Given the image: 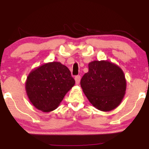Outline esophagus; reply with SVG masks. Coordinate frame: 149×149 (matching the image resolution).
<instances>
[{
    "instance_id": "obj_1",
    "label": "esophagus",
    "mask_w": 149,
    "mask_h": 149,
    "mask_svg": "<svg viewBox=\"0 0 149 149\" xmlns=\"http://www.w3.org/2000/svg\"><path fill=\"white\" fill-rule=\"evenodd\" d=\"M75 80H76V83L77 85H78L80 83V76H76L75 77Z\"/></svg>"
}]
</instances>
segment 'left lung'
<instances>
[{
    "label": "left lung",
    "mask_w": 149,
    "mask_h": 149,
    "mask_svg": "<svg viewBox=\"0 0 149 149\" xmlns=\"http://www.w3.org/2000/svg\"><path fill=\"white\" fill-rule=\"evenodd\" d=\"M88 68V72L80 80V86L89 102L102 111L118 107L126 91L123 70L107 60L91 61Z\"/></svg>",
    "instance_id": "1"
}]
</instances>
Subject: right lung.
<instances>
[{"label":"right lung","mask_w":149,"mask_h":149,"mask_svg":"<svg viewBox=\"0 0 149 149\" xmlns=\"http://www.w3.org/2000/svg\"><path fill=\"white\" fill-rule=\"evenodd\" d=\"M75 85L69 69L58 61L48 62L29 73L25 83L31 104L42 112L54 111Z\"/></svg>","instance_id":"right-lung-1"}]
</instances>
